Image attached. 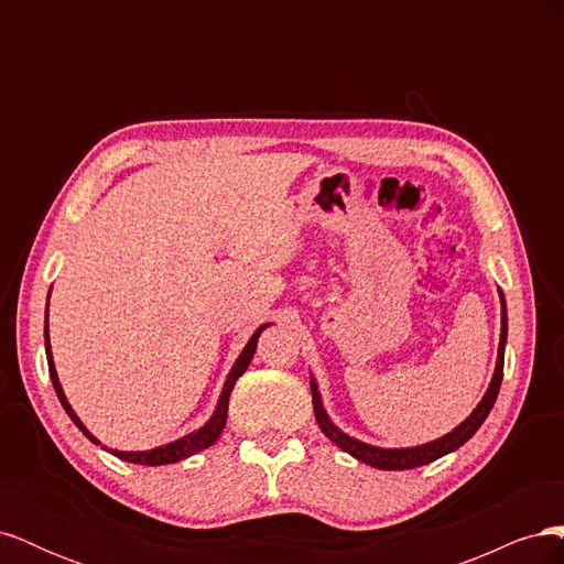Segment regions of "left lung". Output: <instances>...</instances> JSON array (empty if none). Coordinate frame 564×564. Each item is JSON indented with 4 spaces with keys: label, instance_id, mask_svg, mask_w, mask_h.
I'll list each match as a JSON object with an SVG mask.
<instances>
[{
    "label": "left lung",
    "instance_id": "8db88e82",
    "mask_svg": "<svg viewBox=\"0 0 564 564\" xmlns=\"http://www.w3.org/2000/svg\"><path fill=\"white\" fill-rule=\"evenodd\" d=\"M506 301L501 294V338H499V357H497V369H494V379L489 383V390L485 392L482 402L473 409V414L456 425L452 433H447L445 437H440L435 442H429V445H421V447H409V449H381V447H371L365 445L360 440H352L346 433H340L336 425L329 421L327 412H324V406L319 402V392L315 381H311V392H313V409H315V419L319 423L322 433L327 435L336 445L352 454L357 460H362V464H369L373 468H381V470H406V468H416V466H425L431 464V460L445 456L454 449H458L464 442H468L475 431L480 429L485 423L487 414L491 412L494 402H497L499 395V388H501V379H503V350H506Z\"/></svg>",
    "mask_w": 564,
    "mask_h": 564
}]
</instances>
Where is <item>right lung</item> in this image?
Segmentation results:
<instances>
[{"mask_svg":"<svg viewBox=\"0 0 564 564\" xmlns=\"http://www.w3.org/2000/svg\"><path fill=\"white\" fill-rule=\"evenodd\" d=\"M46 313H48V305H46ZM263 329H265V324H263V327L256 329V334L249 338V344L245 346L242 355L237 357V362H235V367L230 369L228 379H226L224 392H220V400H218L216 412H214V416L207 421V425H202V429H199L197 433L185 435V437H181V440H176V442H169V445L158 447V449H150V452H117V449H115L112 454H115V456H119L122 460H129V464H141V466H164V464H176V460H181V458H187V456H193V454H197V452H202V449L212 447L214 442H216V437H218L220 433H224V429H226L230 392H232V388H235V381L240 379L242 373L247 371V367H249V362H251V357H253V352H256V344H259V334H261ZM44 340H46L48 377H51V383H54V388H56V395H58V400H61L63 409L67 412V416H70V419L75 421L77 429L94 442V445H100V442H98V440H96L87 429H84V423L77 419V414L73 412V406L67 404V400H65V395H63V388H61V383H58V373H56V367H54V357H51V346H48V327H44Z\"/></svg>","mask_w":564,"mask_h":564,"instance_id":"add662e5","label":"right lung"}]
</instances>
